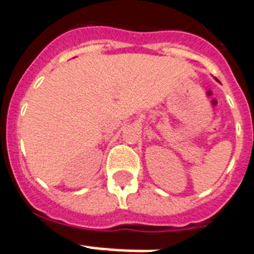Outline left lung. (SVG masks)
I'll return each mask as SVG.
<instances>
[{
    "label": "left lung",
    "mask_w": 254,
    "mask_h": 254,
    "mask_svg": "<svg viewBox=\"0 0 254 254\" xmlns=\"http://www.w3.org/2000/svg\"><path fill=\"white\" fill-rule=\"evenodd\" d=\"M215 80H216V81H219V80H217V78H215Z\"/></svg>",
    "instance_id": "obj_1"
}]
</instances>
